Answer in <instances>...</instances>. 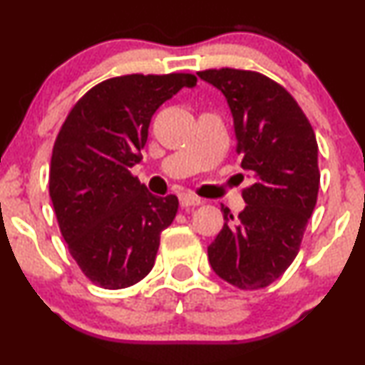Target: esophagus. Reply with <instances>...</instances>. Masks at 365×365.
<instances>
[{"label":"esophagus","instance_id":"1","mask_svg":"<svg viewBox=\"0 0 365 365\" xmlns=\"http://www.w3.org/2000/svg\"><path fill=\"white\" fill-rule=\"evenodd\" d=\"M178 199H180V206L182 207H194L202 204V199H199V197L194 194H188V192H185V194H180Z\"/></svg>","mask_w":365,"mask_h":365}]
</instances>
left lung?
<instances>
[{
	"instance_id": "obj_1",
	"label": "left lung",
	"mask_w": 365,
	"mask_h": 365,
	"mask_svg": "<svg viewBox=\"0 0 365 365\" xmlns=\"http://www.w3.org/2000/svg\"><path fill=\"white\" fill-rule=\"evenodd\" d=\"M223 92L233 116L242 168L254 178L244 188L245 209L225 225L207 257L212 271L240 290H259L297 257L319 192L317 140L290 92L266 75L221 68L199 72Z\"/></svg>"
}]
</instances>
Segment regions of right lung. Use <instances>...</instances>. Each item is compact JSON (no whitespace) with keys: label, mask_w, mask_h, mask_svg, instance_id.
<instances>
[{"label":"right lung","mask_w":365,"mask_h":365,"mask_svg":"<svg viewBox=\"0 0 365 365\" xmlns=\"http://www.w3.org/2000/svg\"><path fill=\"white\" fill-rule=\"evenodd\" d=\"M195 83L192 73L108 78L86 92L61 125L49 197L70 254L98 287H132L153 269L178 199L153 195L130 168L142 159L158 108Z\"/></svg>","instance_id":"add662e5"}]
</instances>
